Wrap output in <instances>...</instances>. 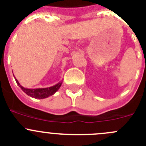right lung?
<instances>
[{"instance_id":"right-lung-1","label":"right lung","mask_w":146,"mask_h":146,"mask_svg":"<svg viewBox=\"0 0 146 146\" xmlns=\"http://www.w3.org/2000/svg\"><path fill=\"white\" fill-rule=\"evenodd\" d=\"M15 78V77H14ZM15 81H16L17 84L18 85L21 90L26 93L28 96H31V97L34 98H38V99H43L49 97V96H52L54 94L56 91H58L59 88H60L62 85V81L59 82L58 83L56 84L55 86H51V87L48 88H35V89H31V88H25L23 87L18 80L15 78Z\"/></svg>"}]
</instances>
